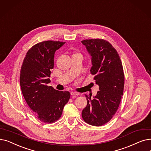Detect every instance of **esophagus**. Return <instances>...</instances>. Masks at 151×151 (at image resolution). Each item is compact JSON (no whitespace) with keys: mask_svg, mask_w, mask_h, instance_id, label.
<instances>
[{"mask_svg":"<svg viewBox=\"0 0 151 151\" xmlns=\"http://www.w3.org/2000/svg\"><path fill=\"white\" fill-rule=\"evenodd\" d=\"M70 94H71V96H78V95L80 94L78 93H76V92H73V91L71 92Z\"/></svg>","mask_w":151,"mask_h":151,"instance_id":"obj_1","label":"esophagus"}]
</instances>
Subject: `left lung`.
Returning <instances> with one entry per match:
<instances>
[{"label":"left lung","instance_id":"left-lung-1","mask_svg":"<svg viewBox=\"0 0 151 151\" xmlns=\"http://www.w3.org/2000/svg\"><path fill=\"white\" fill-rule=\"evenodd\" d=\"M81 42L91 57L90 71L99 86L93 99L86 96L88 103L82 117L91 125L101 126L111 120L120 105L124 83L122 63L117 51L108 41L91 39Z\"/></svg>","mask_w":151,"mask_h":151}]
</instances>
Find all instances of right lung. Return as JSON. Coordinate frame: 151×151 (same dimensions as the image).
<instances>
[{
  "label": "right lung",
  "mask_w": 151,
  "mask_h": 151,
  "mask_svg": "<svg viewBox=\"0 0 151 151\" xmlns=\"http://www.w3.org/2000/svg\"><path fill=\"white\" fill-rule=\"evenodd\" d=\"M64 42L47 41L32 46L22 64L19 82L24 99L37 119L53 123L60 118L70 97L68 91H59L48 86L54 54Z\"/></svg>",
  "instance_id": "right-lung-1"
}]
</instances>
